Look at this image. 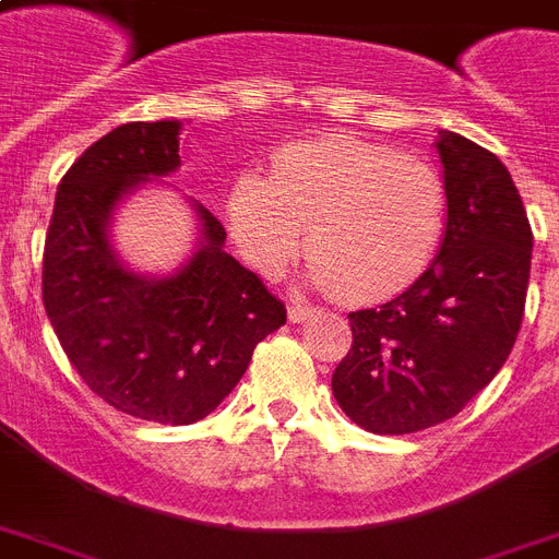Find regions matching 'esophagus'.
<instances>
[{"label": "esophagus", "instance_id": "esophagus-1", "mask_svg": "<svg viewBox=\"0 0 559 559\" xmlns=\"http://www.w3.org/2000/svg\"><path fill=\"white\" fill-rule=\"evenodd\" d=\"M313 313H316V307L305 305V301H289V307H287L289 322H307V319H310Z\"/></svg>", "mask_w": 559, "mask_h": 559}]
</instances>
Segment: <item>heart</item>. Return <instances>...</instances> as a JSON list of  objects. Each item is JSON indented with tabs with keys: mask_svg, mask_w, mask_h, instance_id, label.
Masks as SVG:
<instances>
[{
	"mask_svg": "<svg viewBox=\"0 0 559 559\" xmlns=\"http://www.w3.org/2000/svg\"><path fill=\"white\" fill-rule=\"evenodd\" d=\"M443 223L447 188L429 162L350 135L287 144L270 179L249 170L228 191V228L249 266L281 275L310 226V275L350 305L412 287L441 246Z\"/></svg>",
	"mask_w": 559,
	"mask_h": 559,
	"instance_id": "b5f03b06",
	"label": "heart"
}]
</instances>
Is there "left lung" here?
<instances>
[{
    "label": "left lung",
    "mask_w": 559,
    "mask_h": 559,
    "mask_svg": "<svg viewBox=\"0 0 559 559\" xmlns=\"http://www.w3.org/2000/svg\"><path fill=\"white\" fill-rule=\"evenodd\" d=\"M447 235L432 266L389 305L350 313L333 397L368 432L450 420L493 380L520 336L531 275L528 214L493 153L438 133Z\"/></svg>",
    "instance_id": "8db88e82"
}]
</instances>
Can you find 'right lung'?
Wrapping results in <instances>:
<instances>
[{
	"label": "right lung",
	"instance_id": "obj_1",
	"mask_svg": "<svg viewBox=\"0 0 559 559\" xmlns=\"http://www.w3.org/2000/svg\"><path fill=\"white\" fill-rule=\"evenodd\" d=\"M182 121H133L86 147L60 179L43 252V305L81 380L124 415L197 424L249 368L287 307L223 249L200 211L202 249L174 278L127 272L109 249V211L142 179L179 168Z\"/></svg>",
	"mask_w": 559,
	"mask_h": 559
}]
</instances>
